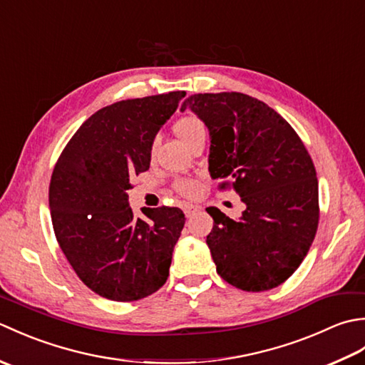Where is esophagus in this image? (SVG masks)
<instances>
[{"label": "esophagus", "mask_w": 365, "mask_h": 365, "mask_svg": "<svg viewBox=\"0 0 365 365\" xmlns=\"http://www.w3.org/2000/svg\"><path fill=\"white\" fill-rule=\"evenodd\" d=\"M183 212H185V215H187V218H191V216L197 212V207L192 205V204H185Z\"/></svg>", "instance_id": "esophagus-1"}]
</instances>
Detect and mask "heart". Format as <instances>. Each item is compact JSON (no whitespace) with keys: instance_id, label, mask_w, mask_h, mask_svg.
<instances>
[{"instance_id":"b5f03b06","label":"heart","mask_w":365,"mask_h":365,"mask_svg":"<svg viewBox=\"0 0 365 365\" xmlns=\"http://www.w3.org/2000/svg\"><path fill=\"white\" fill-rule=\"evenodd\" d=\"M174 131L183 143H188L196 135L205 133V125L196 115H185V118L178 119L174 123ZM155 150H157V139L150 144V157H153ZM175 188L183 196H192L197 191V183L195 180H190V178H182L175 183Z\"/></svg>"}]
</instances>
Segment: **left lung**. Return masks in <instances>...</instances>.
<instances>
[{
  "instance_id": "obj_1",
  "label": "left lung",
  "mask_w": 365,
  "mask_h": 365,
  "mask_svg": "<svg viewBox=\"0 0 365 365\" xmlns=\"http://www.w3.org/2000/svg\"><path fill=\"white\" fill-rule=\"evenodd\" d=\"M187 108L210 131L208 170L246 205L238 220L208 207L207 245L218 274L246 292L289 279L319 227V180L311 155L281 114L242 92L195 94Z\"/></svg>"
}]
</instances>
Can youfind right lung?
Here are the masks:
<instances>
[{
	"label": "right lung",
	"instance_id": "1",
	"mask_svg": "<svg viewBox=\"0 0 365 365\" xmlns=\"http://www.w3.org/2000/svg\"><path fill=\"white\" fill-rule=\"evenodd\" d=\"M185 91L122 100L76 130L53 169L50 212L58 243L84 285L128 302L165 285L185 226L177 207L128 205L131 180L150 166V144Z\"/></svg>",
	"mask_w": 365,
	"mask_h": 365
}]
</instances>
